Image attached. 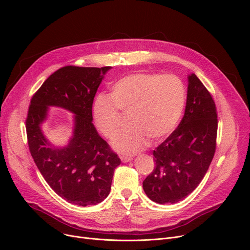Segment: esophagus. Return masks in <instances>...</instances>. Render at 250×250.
<instances>
[{"label":"esophagus","instance_id":"esophagus-1","mask_svg":"<svg viewBox=\"0 0 250 250\" xmlns=\"http://www.w3.org/2000/svg\"><path fill=\"white\" fill-rule=\"evenodd\" d=\"M121 160L124 162V163H126V162H129L133 160V157L132 156H121Z\"/></svg>","mask_w":250,"mask_h":250}]
</instances>
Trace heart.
Listing matches in <instances>:
<instances>
[{
	"label": "heart",
	"mask_w": 250,
	"mask_h": 250,
	"mask_svg": "<svg viewBox=\"0 0 250 250\" xmlns=\"http://www.w3.org/2000/svg\"><path fill=\"white\" fill-rule=\"evenodd\" d=\"M186 104V88L173 74L135 73L111 86L110 96L99 94L93 102L94 121L102 135L112 139L128 113V126L112 141L115 150L135 154L149 139L159 143L178 125Z\"/></svg>",
	"instance_id": "b5f03b06"
}]
</instances>
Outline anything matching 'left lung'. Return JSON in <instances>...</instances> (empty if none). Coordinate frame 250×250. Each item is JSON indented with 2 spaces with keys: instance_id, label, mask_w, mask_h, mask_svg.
Segmentation results:
<instances>
[{
  "instance_id": "1",
  "label": "left lung",
  "mask_w": 250,
  "mask_h": 250,
  "mask_svg": "<svg viewBox=\"0 0 250 250\" xmlns=\"http://www.w3.org/2000/svg\"><path fill=\"white\" fill-rule=\"evenodd\" d=\"M217 117L212 94L191 74L185 115L171 135L153 151L155 167L143 181L150 200L174 204L200 185L216 152Z\"/></svg>"
}]
</instances>
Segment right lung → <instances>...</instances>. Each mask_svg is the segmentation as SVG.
I'll list each match as a JSON object with an SVG mask.
<instances>
[{
	"label": "right lung",
	"mask_w": 250,
	"mask_h": 250,
	"mask_svg": "<svg viewBox=\"0 0 250 250\" xmlns=\"http://www.w3.org/2000/svg\"><path fill=\"white\" fill-rule=\"evenodd\" d=\"M110 68L65 65L51 74L30 100L25 122L30 154L47 185L73 205H97L107 198L114 169L121 164L92 124L93 100ZM47 106L76 114L74 136L65 148L51 147L41 132Z\"/></svg>",
	"instance_id": "add662e5"
}]
</instances>
